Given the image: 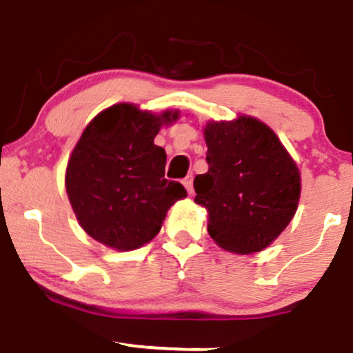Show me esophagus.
I'll return each instance as SVG.
<instances>
[{
    "label": "esophagus",
    "instance_id": "1",
    "mask_svg": "<svg viewBox=\"0 0 353 353\" xmlns=\"http://www.w3.org/2000/svg\"><path fill=\"white\" fill-rule=\"evenodd\" d=\"M183 186L186 188V192H188V194H193V176H186L183 180Z\"/></svg>",
    "mask_w": 353,
    "mask_h": 353
}]
</instances>
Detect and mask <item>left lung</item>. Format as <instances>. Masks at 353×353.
Wrapping results in <instances>:
<instances>
[{
    "label": "left lung",
    "mask_w": 353,
    "mask_h": 353,
    "mask_svg": "<svg viewBox=\"0 0 353 353\" xmlns=\"http://www.w3.org/2000/svg\"><path fill=\"white\" fill-rule=\"evenodd\" d=\"M208 172L193 181L208 233L225 251L254 254L288 228L301 198V172L271 127L250 115L203 128Z\"/></svg>",
    "instance_id": "8db88e82"
}]
</instances>
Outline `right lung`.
<instances>
[{"label":"right lung","mask_w":353,"mask_h":353,"mask_svg":"<svg viewBox=\"0 0 353 353\" xmlns=\"http://www.w3.org/2000/svg\"><path fill=\"white\" fill-rule=\"evenodd\" d=\"M178 110L153 114L115 103L87 123L65 168V192L79 225L95 241L134 251L159 234L170 206L186 196L165 178L167 153L153 143Z\"/></svg>","instance_id":"right-lung-1"}]
</instances>
